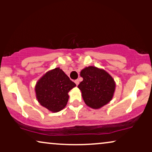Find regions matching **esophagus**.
Returning <instances> with one entry per match:
<instances>
[{"label": "esophagus", "instance_id": "obj_1", "mask_svg": "<svg viewBox=\"0 0 152 152\" xmlns=\"http://www.w3.org/2000/svg\"><path fill=\"white\" fill-rule=\"evenodd\" d=\"M74 82H75V83H76V84L77 85V86L78 85V83H79V81H78V79H77V80H75Z\"/></svg>", "mask_w": 152, "mask_h": 152}]
</instances>
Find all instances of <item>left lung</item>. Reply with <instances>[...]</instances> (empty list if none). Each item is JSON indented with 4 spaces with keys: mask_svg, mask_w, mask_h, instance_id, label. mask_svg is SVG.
Returning a JSON list of instances; mask_svg holds the SVG:
<instances>
[{
    "mask_svg": "<svg viewBox=\"0 0 152 152\" xmlns=\"http://www.w3.org/2000/svg\"><path fill=\"white\" fill-rule=\"evenodd\" d=\"M83 81L78 88L85 104L91 109H99L110 102L114 96L116 83L104 69L90 66L82 69Z\"/></svg>",
    "mask_w": 152,
    "mask_h": 152,
    "instance_id": "obj_1",
    "label": "left lung"
}]
</instances>
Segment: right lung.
I'll list each match as a JSON object with an SVG mask.
<instances>
[{"mask_svg":"<svg viewBox=\"0 0 152 152\" xmlns=\"http://www.w3.org/2000/svg\"><path fill=\"white\" fill-rule=\"evenodd\" d=\"M60 68L50 70L36 83V99L41 106L56 113L66 107L69 101L68 93L76 86Z\"/></svg>","mask_w":152,"mask_h":152,"instance_id":"1","label":"right lung"}]
</instances>
